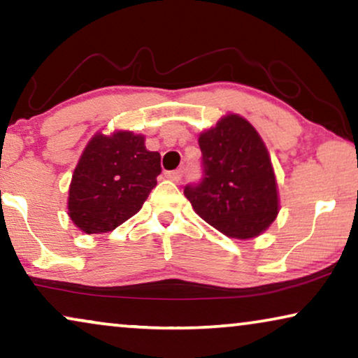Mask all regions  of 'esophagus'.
<instances>
[{
    "label": "esophagus",
    "mask_w": 358,
    "mask_h": 358,
    "mask_svg": "<svg viewBox=\"0 0 358 358\" xmlns=\"http://www.w3.org/2000/svg\"><path fill=\"white\" fill-rule=\"evenodd\" d=\"M165 177L173 180V181H180L181 177H183V172H181L180 169L178 170H170V172L165 173Z\"/></svg>",
    "instance_id": "34e87169"
}]
</instances>
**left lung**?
<instances>
[{
	"label": "left lung",
	"mask_w": 358,
	"mask_h": 358,
	"mask_svg": "<svg viewBox=\"0 0 358 358\" xmlns=\"http://www.w3.org/2000/svg\"><path fill=\"white\" fill-rule=\"evenodd\" d=\"M203 180L185 186L194 213L231 238H255L279 214V193L266 144L248 120L229 113L199 134Z\"/></svg>",
	"instance_id": "left-lung-1"
}]
</instances>
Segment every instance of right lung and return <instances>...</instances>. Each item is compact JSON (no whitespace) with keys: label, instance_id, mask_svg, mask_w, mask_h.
<instances>
[{"label":"right lung","instance_id":"right-lung-1","mask_svg":"<svg viewBox=\"0 0 358 358\" xmlns=\"http://www.w3.org/2000/svg\"><path fill=\"white\" fill-rule=\"evenodd\" d=\"M143 134H94L74 169L68 215L84 234H105L143 208L155 185L160 154L145 149Z\"/></svg>","mask_w":358,"mask_h":358}]
</instances>
